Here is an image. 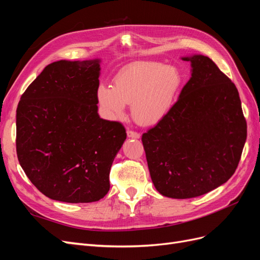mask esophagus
I'll return each instance as SVG.
<instances>
[{
	"label": "esophagus",
	"instance_id": "1",
	"mask_svg": "<svg viewBox=\"0 0 260 260\" xmlns=\"http://www.w3.org/2000/svg\"><path fill=\"white\" fill-rule=\"evenodd\" d=\"M127 136L129 138H135V139H139L140 138V133L137 131H132V130H128L127 131Z\"/></svg>",
	"mask_w": 260,
	"mask_h": 260
}]
</instances>
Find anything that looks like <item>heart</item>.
<instances>
[{
    "mask_svg": "<svg viewBox=\"0 0 260 260\" xmlns=\"http://www.w3.org/2000/svg\"><path fill=\"white\" fill-rule=\"evenodd\" d=\"M182 84L183 76L176 66L160 61H136L117 73L114 86L101 84L96 98L109 118L122 117L125 104H131L136 122L153 125L168 114Z\"/></svg>",
    "mask_w": 260,
    "mask_h": 260,
    "instance_id": "obj_1",
    "label": "heart"
}]
</instances>
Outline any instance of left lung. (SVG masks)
I'll use <instances>...</instances> for the list:
<instances>
[{"mask_svg":"<svg viewBox=\"0 0 260 260\" xmlns=\"http://www.w3.org/2000/svg\"><path fill=\"white\" fill-rule=\"evenodd\" d=\"M192 77L179 100L142 143L153 183L161 195L192 199L225 183L247 137L237 86L209 57L194 55Z\"/></svg>","mask_w":260,"mask_h":260,"instance_id":"obj_1","label":"left lung"}]
</instances>
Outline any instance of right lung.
<instances>
[{
	"label": "right lung",
	"mask_w": 260,
	"mask_h": 260,
	"mask_svg": "<svg viewBox=\"0 0 260 260\" xmlns=\"http://www.w3.org/2000/svg\"><path fill=\"white\" fill-rule=\"evenodd\" d=\"M100 60H58L22 93L16 152L39 191L66 203L96 202L109 191V172L127 138L122 123L100 118Z\"/></svg>",
	"instance_id": "1"
}]
</instances>
